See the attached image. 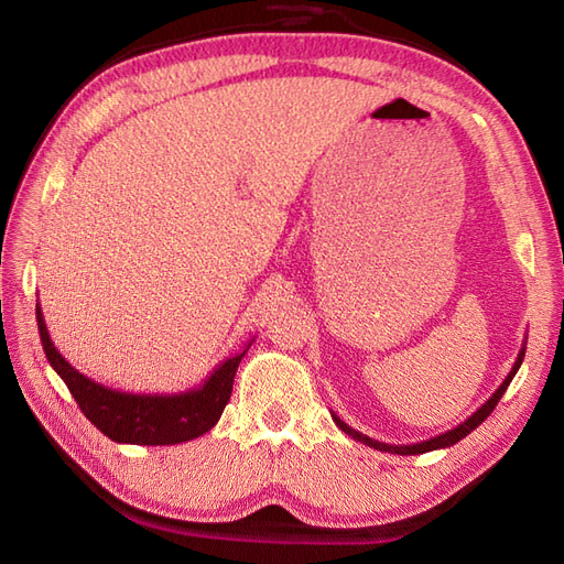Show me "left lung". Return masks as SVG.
<instances>
[{
  "mask_svg": "<svg viewBox=\"0 0 564 564\" xmlns=\"http://www.w3.org/2000/svg\"><path fill=\"white\" fill-rule=\"evenodd\" d=\"M524 350H527V346L522 344V348H520V352H518V360H516V365H513V369L508 371V377L503 379V383L491 392V398L480 406V409H475V412L464 421V423H458L456 429H452V431H447V433H442V435H435V437H431V440H423V442H416V445H388V442H379V440H371V437H367V435H362L360 431H355V429H350V425L346 423V421H340L334 412H332V419H334V423L338 425L340 431H344L346 435H350L352 440H357V442H362V445H367V447H373V449H379V452H388V454H400V456H409V454H425V452H435V449H447V447H452V445H456V442H460L464 440L468 433H473L477 425H480L491 412H494V406L499 404V400L503 398V392H506V388L510 386V381H513V377L518 373V369H520V365H522V360H524Z\"/></svg>",
  "mask_w": 564,
  "mask_h": 564,
  "instance_id": "left-lung-1",
  "label": "left lung"
}]
</instances>
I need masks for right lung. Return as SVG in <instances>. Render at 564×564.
<instances>
[{
	"instance_id": "obj_1",
	"label": "right lung",
	"mask_w": 564,
	"mask_h": 564,
	"mask_svg": "<svg viewBox=\"0 0 564 564\" xmlns=\"http://www.w3.org/2000/svg\"><path fill=\"white\" fill-rule=\"evenodd\" d=\"M35 313L48 365L56 369L67 390L73 392L82 414L100 433L115 442H122V445H178V442L209 433L230 400L235 371L253 344L251 338L242 352L226 357L197 388L181 392H124L77 371L51 340L40 303Z\"/></svg>"
}]
</instances>
